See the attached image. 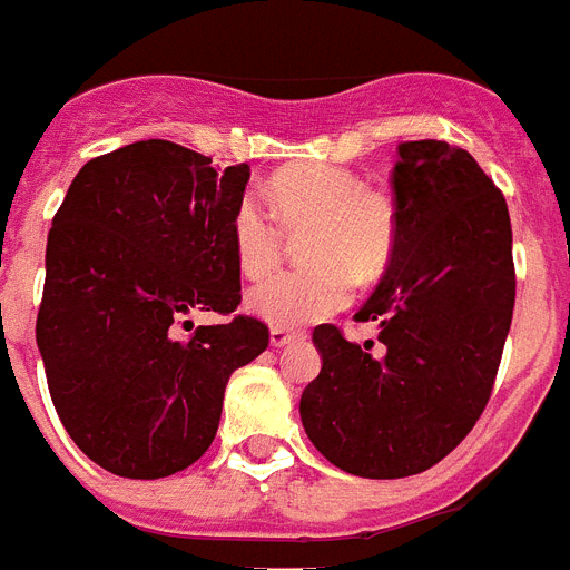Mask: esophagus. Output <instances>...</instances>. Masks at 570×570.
<instances>
[{
	"mask_svg": "<svg viewBox=\"0 0 570 570\" xmlns=\"http://www.w3.org/2000/svg\"><path fill=\"white\" fill-rule=\"evenodd\" d=\"M296 337V332H291V328H282V326H274L271 328V346L274 350H282V346H288L291 341Z\"/></svg>",
	"mask_w": 570,
	"mask_h": 570,
	"instance_id": "obj_1",
	"label": "esophagus"
}]
</instances>
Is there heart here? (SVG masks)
I'll return each mask as SVG.
<instances>
[{
	"instance_id": "obj_1",
	"label": "heart",
	"mask_w": 570,
	"mask_h": 570,
	"mask_svg": "<svg viewBox=\"0 0 570 570\" xmlns=\"http://www.w3.org/2000/svg\"><path fill=\"white\" fill-rule=\"evenodd\" d=\"M267 200L288 233H303V258L314 265L258 282L247 294L250 312L274 326H303L350 303L358 279L387 267L396 247V206L381 189L361 186L352 171L326 163H296L267 180ZM235 265L262 279L279 265L285 233L274 215L244 195L229 220Z\"/></svg>"
}]
</instances>
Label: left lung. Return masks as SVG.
<instances>
[{
	"label": "left lung",
	"instance_id": "obj_1",
	"mask_svg": "<svg viewBox=\"0 0 570 570\" xmlns=\"http://www.w3.org/2000/svg\"><path fill=\"white\" fill-rule=\"evenodd\" d=\"M396 154V247L355 314L379 323V346L317 326L323 366L299 399L314 449L373 481L425 472L463 443L492 396L515 305L501 189L458 145L420 139Z\"/></svg>",
	"mask_w": 570,
	"mask_h": 570
}]
</instances>
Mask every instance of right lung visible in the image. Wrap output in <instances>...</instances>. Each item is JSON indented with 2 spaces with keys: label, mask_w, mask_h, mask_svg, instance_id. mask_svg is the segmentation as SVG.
<instances>
[{
  "label": "right lung",
  "mask_w": 570,
  "mask_h": 570,
  "mask_svg": "<svg viewBox=\"0 0 570 570\" xmlns=\"http://www.w3.org/2000/svg\"><path fill=\"white\" fill-rule=\"evenodd\" d=\"M250 166L145 139L89 159L46 244L37 312L51 402L75 445L107 472L154 481L215 440L224 387L271 343L262 320L180 328L242 303L229 220Z\"/></svg>",
  "instance_id": "obj_1"
}]
</instances>
